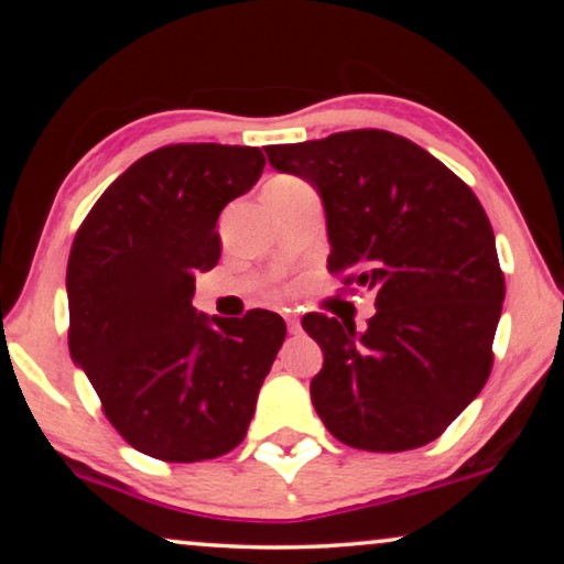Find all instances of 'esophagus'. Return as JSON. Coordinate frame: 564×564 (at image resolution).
Listing matches in <instances>:
<instances>
[{"label":"esophagus","instance_id":"34e87169","mask_svg":"<svg viewBox=\"0 0 564 564\" xmlns=\"http://www.w3.org/2000/svg\"><path fill=\"white\" fill-rule=\"evenodd\" d=\"M285 326H289V333H299L301 330V321L295 316H285Z\"/></svg>","mask_w":564,"mask_h":564}]
</instances>
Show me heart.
Here are the masks:
<instances>
[{
	"instance_id": "b5f03b06",
	"label": "heart",
	"mask_w": 564,
	"mask_h": 564,
	"mask_svg": "<svg viewBox=\"0 0 564 564\" xmlns=\"http://www.w3.org/2000/svg\"><path fill=\"white\" fill-rule=\"evenodd\" d=\"M299 186H305V181L295 176H275L265 184V188H299Z\"/></svg>"
}]
</instances>
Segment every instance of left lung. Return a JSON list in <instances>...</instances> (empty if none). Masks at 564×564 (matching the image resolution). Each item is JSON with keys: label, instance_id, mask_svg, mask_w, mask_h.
I'll return each instance as SVG.
<instances>
[{"label": "left lung", "instance_id": "1", "mask_svg": "<svg viewBox=\"0 0 564 564\" xmlns=\"http://www.w3.org/2000/svg\"><path fill=\"white\" fill-rule=\"evenodd\" d=\"M273 169L311 181L326 206L328 271L370 291L366 333L303 316L323 348L311 398L340 443L370 453L427 445L488 383L505 275L482 204L405 137L352 129L265 147Z\"/></svg>", "mask_w": 564, "mask_h": 564}]
</instances>
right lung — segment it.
I'll use <instances>...</instances> for the list:
<instances>
[{
  "instance_id": "right-lung-1",
  "label": "right lung",
  "mask_w": 564,
  "mask_h": 564,
  "mask_svg": "<svg viewBox=\"0 0 564 564\" xmlns=\"http://www.w3.org/2000/svg\"><path fill=\"white\" fill-rule=\"evenodd\" d=\"M263 166L256 147H161L104 191L74 236L69 352L117 433L156 460L234 451L285 338L279 313L206 318L191 305L196 271L221 256L218 214Z\"/></svg>"
}]
</instances>
